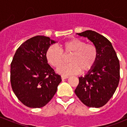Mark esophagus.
I'll list each match as a JSON object with an SVG mask.
<instances>
[{
    "instance_id": "esophagus-1",
    "label": "esophagus",
    "mask_w": 127,
    "mask_h": 127,
    "mask_svg": "<svg viewBox=\"0 0 127 127\" xmlns=\"http://www.w3.org/2000/svg\"><path fill=\"white\" fill-rule=\"evenodd\" d=\"M61 77L62 79H67V78H68V77H67V76H62Z\"/></svg>"
}]
</instances>
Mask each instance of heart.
Segmentation results:
<instances>
[{
    "label": "heart",
    "mask_w": 127,
    "mask_h": 127,
    "mask_svg": "<svg viewBox=\"0 0 127 127\" xmlns=\"http://www.w3.org/2000/svg\"><path fill=\"white\" fill-rule=\"evenodd\" d=\"M70 55V64L61 66L65 60V56ZM46 58L50 65L55 67H60L58 73L69 75L85 73L92 70L95 66L98 58V50L93 44H86L77 38L69 39L61 44V50L55 46L48 48Z\"/></svg>",
    "instance_id": "heart-1"
}]
</instances>
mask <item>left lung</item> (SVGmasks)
Returning a JSON list of instances; mask_svg holds the SVG:
<instances>
[{
  "label": "left lung",
  "mask_w": 127,
  "mask_h": 127,
  "mask_svg": "<svg viewBox=\"0 0 127 127\" xmlns=\"http://www.w3.org/2000/svg\"><path fill=\"white\" fill-rule=\"evenodd\" d=\"M78 35L87 37L98 50L95 66L84 77H79L75 94L90 107H102L113 97L120 81V62L111 42L92 30H86Z\"/></svg>",
  "instance_id": "left-lung-1"
}]
</instances>
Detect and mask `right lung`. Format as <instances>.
Listing matches in <instances>:
<instances>
[{
    "label": "right lung",
    "mask_w": 127,
    "mask_h": 127,
    "mask_svg": "<svg viewBox=\"0 0 127 127\" xmlns=\"http://www.w3.org/2000/svg\"><path fill=\"white\" fill-rule=\"evenodd\" d=\"M56 41L37 35L21 44L11 64V84L20 101L30 108H40L53 97L61 76L48 64L46 53Z\"/></svg>",
    "instance_id": "1"
}]
</instances>
